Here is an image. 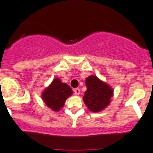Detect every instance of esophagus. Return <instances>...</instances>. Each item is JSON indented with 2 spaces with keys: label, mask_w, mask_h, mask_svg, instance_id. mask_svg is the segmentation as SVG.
<instances>
[{
  "label": "esophagus",
  "mask_w": 153,
  "mask_h": 153,
  "mask_svg": "<svg viewBox=\"0 0 153 153\" xmlns=\"http://www.w3.org/2000/svg\"><path fill=\"white\" fill-rule=\"evenodd\" d=\"M74 94L76 95V96H79V95L80 94V89H79V88H74Z\"/></svg>",
  "instance_id": "obj_1"
}]
</instances>
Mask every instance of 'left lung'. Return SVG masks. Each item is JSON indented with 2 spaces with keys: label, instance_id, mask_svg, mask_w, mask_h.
I'll return each mask as SVG.
<instances>
[{
  "label": "left lung",
  "instance_id": "8db88e82",
  "mask_svg": "<svg viewBox=\"0 0 153 153\" xmlns=\"http://www.w3.org/2000/svg\"><path fill=\"white\" fill-rule=\"evenodd\" d=\"M85 85L87 89L83 101L90 111L100 112L110 105L114 96V89L110 85L93 74L86 78Z\"/></svg>",
  "mask_w": 153,
  "mask_h": 153
}]
</instances>
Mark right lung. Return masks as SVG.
<instances>
[{
  "label": "right lung",
  "instance_id": "add662e5",
  "mask_svg": "<svg viewBox=\"0 0 153 153\" xmlns=\"http://www.w3.org/2000/svg\"><path fill=\"white\" fill-rule=\"evenodd\" d=\"M72 93V89L68 85L62 82L59 78H54L52 82L44 88L41 97L47 107L53 111L58 112Z\"/></svg>",
  "mask_w": 153,
  "mask_h": 153
}]
</instances>
